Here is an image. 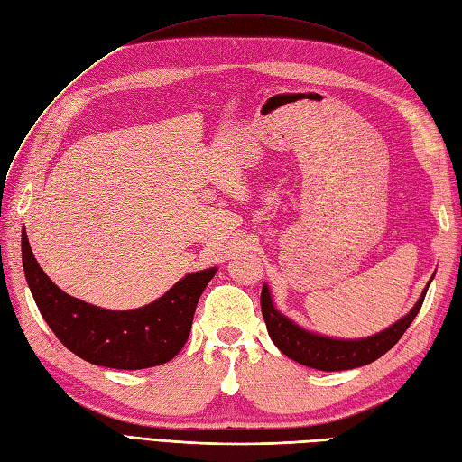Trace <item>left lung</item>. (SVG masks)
<instances>
[{
    "instance_id": "left-lung-1",
    "label": "left lung",
    "mask_w": 462,
    "mask_h": 462,
    "mask_svg": "<svg viewBox=\"0 0 462 462\" xmlns=\"http://www.w3.org/2000/svg\"><path fill=\"white\" fill-rule=\"evenodd\" d=\"M430 282L425 285L421 297L404 318H400L398 322L383 329V332L363 339H336L309 332V329L297 326L275 309L267 285L262 289V314L269 337L273 339L279 351L285 353L292 361L312 366V369L318 371H347L376 361L398 344V339L404 336L413 318L418 316Z\"/></svg>"
}]
</instances>
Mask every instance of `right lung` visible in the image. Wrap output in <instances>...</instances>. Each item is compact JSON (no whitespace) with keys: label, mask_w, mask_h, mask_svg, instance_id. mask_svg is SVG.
Masks as SVG:
<instances>
[{"label":"right lung","mask_w":462,"mask_h":462,"mask_svg":"<svg viewBox=\"0 0 462 462\" xmlns=\"http://www.w3.org/2000/svg\"><path fill=\"white\" fill-rule=\"evenodd\" d=\"M23 269L44 322L62 344L88 363L136 371L171 361L185 346L197 302L217 267L195 271L142 309L107 310L69 297L44 273L21 234Z\"/></svg>","instance_id":"right-lung-1"}]
</instances>
